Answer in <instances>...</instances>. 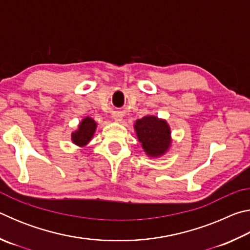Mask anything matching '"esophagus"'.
Segmentation results:
<instances>
[{
	"label": "esophagus",
	"instance_id": "1",
	"mask_svg": "<svg viewBox=\"0 0 250 250\" xmlns=\"http://www.w3.org/2000/svg\"><path fill=\"white\" fill-rule=\"evenodd\" d=\"M113 119H115V121H117V122H121L122 115L121 113H115V115H113Z\"/></svg>",
	"mask_w": 250,
	"mask_h": 250
}]
</instances>
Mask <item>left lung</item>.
I'll return each mask as SVG.
<instances>
[{"mask_svg": "<svg viewBox=\"0 0 250 250\" xmlns=\"http://www.w3.org/2000/svg\"><path fill=\"white\" fill-rule=\"evenodd\" d=\"M143 151L150 158H160L168 151L172 143L171 128L167 120L146 116L133 125Z\"/></svg>", "mask_w": 250, "mask_h": 250, "instance_id": "1", "label": "left lung"}]
</instances>
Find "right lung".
Here are the masks:
<instances>
[{
  "instance_id": "1",
  "label": "right lung",
  "mask_w": 250,
  "mask_h": 250,
  "mask_svg": "<svg viewBox=\"0 0 250 250\" xmlns=\"http://www.w3.org/2000/svg\"><path fill=\"white\" fill-rule=\"evenodd\" d=\"M97 129V124L94 119L89 117L83 118L78 125V128L71 133V141L74 145L83 147L87 146L94 137L95 131Z\"/></svg>"
}]
</instances>
